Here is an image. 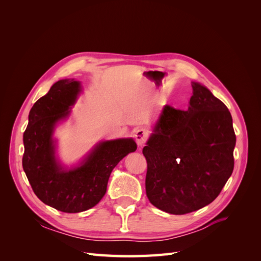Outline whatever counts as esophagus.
<instances>
[{
  "mask_svg": "<svg viewBox=\"0 0 261 261\" xmlns=\"http://www.w3.org/2000/svg\"><path fill=\"white\" fill-rule=\"evenodd\" d=\"M134 137H135L136 143L141 146L146 143V140L148 138V130L145 128H139L134 134Z\"/></svg>",
  "mask_w": 261,
  "mask_h": 261,
  "instance_id": "1",
  "label": "esophagus"
}]
</instances>
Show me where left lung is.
Listing matches in <instances>:
<instances>
[{"instance_id":"8db88e82","label":"left lung","mask_w":261,"mask_h":261,"mask_svg":"<svg viewBox=\"0 0 261 261\" xmlns=\"http://www.w3.org/2000/svg\"><path fill=\"white\" fill-rule=\"evenodd\" d=\"M192 87L187 111L164 106L143 149L148 199L171 215L212 202L234 169L230 111L207 87L195 82Z\"/></svg>"}]
</instances>
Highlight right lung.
<instances>
[{
	"instance_id": "obj_1",
	"label": "right lung",
	"mask_w": 261,
	"mask_h": 261,
	"mask_svg": "<svg viewBox=\"0 0 261 261\" xmlns=\"http://www.w3.org/2000/svg\"><path fill=\"white\" fill-rule=\"evenodd\" d=\"M81 92V82L74 78L55 83L31 108L23 133L22 168L33 191L45 204L67 213L96 206L106 195L113 169L137 149L133 138L102 140L77 165H63L53 134L58 124L70 115Z\"/></svg>"
}]
</instances>
